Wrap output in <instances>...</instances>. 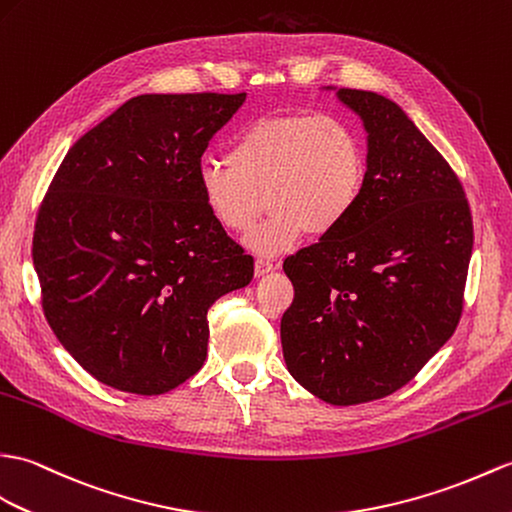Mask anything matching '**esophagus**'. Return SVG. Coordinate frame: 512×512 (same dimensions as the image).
<instances>
[{
	"instance_id": "esophagus-1",
	"label": "esophagus",
	"mask_w": 512,
	"mask_h": 512,
	"mask_svg": "<svg viewBox=\"0 0 512 512\" xmlns=\"http://www.w3.org/2000/svg\"><path fill=\"white\" fill-rule=\"evenodd\" d=\"M275 268H277V266L272 264L270 259H257V261H255V275H257V277H264V275H268V272H272Z\"/></svg>"
}]
</instances>
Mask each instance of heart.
<instances>
[{
  "label": "heart",
  "instance_id": "obj_1",
  "mask_svg": "<svg viewBox=\"0 0 512 512\" xmlns=\"http://www.w3.org/2000/svg\"><path fill=\"white\" fill-rule=\"evenodd\" d=\"M196 185L211 220L233 235L251 231L272 207L246 244L277 255L305 233L325 237L347 224L366 187V150L342 117L268 115L235 135L227 161L202 163Z\"/></svg>",
  "mask_w": 512,
  "mask_h": 512
}]
</instances>
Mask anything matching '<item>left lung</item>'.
<instances>
[{"instance_id":"1","label":"left lung","mask_w":512,"mask_h":512,"mask_svg":"<svg viewBox=\"0 0 512 512\" xmlns=\"http://www.w3.org/2000/svg\"><path fill=\"white\" fill-rule=\"evenodd\" d=\"M336 95L366 130V187L342 229L283 261L294 301L281 347L305 390L353 406L406 386L456 331L473 222L458 176L399 104Z\"/></svg>"}]
</instances>
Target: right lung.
<instances>
[{
  "label": "right lung",
  "instance_id": "add662e5",
  "mask_svg": "<svg viewBox=\"0 0 512 512\" xmlns=\"http://www.w3.org/2000/svg\"><path fill=\"white\" fill-rule=\"evenodd\" d=\"M246 93H146L69 148L32 259L56 338L98 382L163 395L207 358V312L253 257L198 196L202 152Z\"/></svg>",
  "mask_w": 512,
  "mask_h": 512
}]
</instances>
